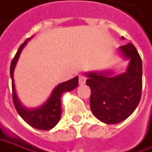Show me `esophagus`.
I'll use <instances>...</instances> for the list:
<instances>
[{
    "label": "esophagus",
    "mask_w": 152,
    "mask_h": 152,
    "mask_svg": "<svg viewBox=\"0 0 152 152\" xmlns=\"http://www.w3.org/2000/svg\"><path fill=\"white\" fill-rule=\"evenodd\" d=\"M85 83H86V77L83 76H79V84L83 85V84H85Z\"/></svg>",
    "instance_id": "obj_1"
}]
</instances>
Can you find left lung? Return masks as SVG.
<instances>
[{"label":"left lung","mask_w":152,"mask_h":152,"mask_svg":"<svg viewBox=\"0 0 152 152\" xmlns=\"http://www.w3.org/2000/svg\"><path fill=\"white\" fill-rule=\"evenodd\" d=\"M120 50L130 60L125 73L115 76H110V72L87 74L88 78L86 84L91 88V110L99 120L107 124L127 119L141 98V58L132 43L120 47Z\"/></svg>","instance_id":"1"}]
</instances>
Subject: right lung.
<instances>
[{"mask_svg": "<svg viewBox=\"0 0 152 152\" xmlns=\"http://www.w3.org/2000/svg\"><path fill=\"white\" fill-rule=\"evenodd\" d=\"M30 38L21 44L17 51L14 58L12 60L10 66V76L12 78V101L18 113L31 127L41 130H49L55 127L61 116V96L64 92H69L76 88L78 85V77L76 76L73 79L58 85L53 89L52 94L47 102L43 104L40 108L29 110L22 105L18 99L15 91L14 81H13V70L15 68L17 61L20 55L23 47L28 42Z\"/></svg>", "mask_w": 152, "mask_h": 152, "instance_id": "1", "label": "right lung"}]
</instances>
